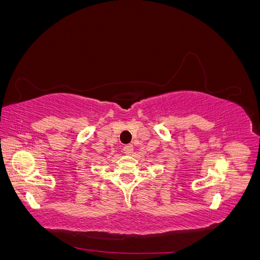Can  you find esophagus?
<instances>
[{
	"mask_svg": "<svg viewBox=\"0 0 260 260\" xmlns=\"http://www.w3.org/2000/svg\"><path fill=\"white\" fill-rule=\"evenodd\" d=\"M123 153L124 154H132L133 153V145L132 144H127L123 147Z\"/></svg>",
	"mask_w": 260,
	"mask_h": 260,
	"instance_id": "obj_1",
	"label": "esophagus"
}]
</instances>
